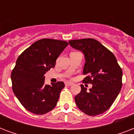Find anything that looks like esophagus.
<instances>
[{
  "label": "esophagus",
  "mask_w": 134,
  "mask_h": 134,
  "mask_svg": "<svg viewBox=\"0 0 134 134\" xmlns=\"http://www.w3.org/2000/svg\"><path fill=\"white\" fill-rule=\"evenodd\" d=\"M71 85H73V83H72V82H69V81L65 82V86H71Z\"/></svg>",
  "instance_id": "1"
}]
</instances>
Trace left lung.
I'll return each instance as SVG.
<instances>
[{
	"label": "left lung",
	"instance_id": "obj_1",
	"mask_svg": "<svg viewBox=\"0 0 134 134\" xmlns=\"http://www.w3.org/2000/svg\"><path fill=\"white\" fill-rule=\"evenodd\" d=\"M71 47L83 53L86 59L84 81L92 85L81 90L74 99L76 106L86 115L95 116L112 106L122 88V71L111 51L92 38L69 41Z\"/></svg>",
	"mask_w": 134,
	"mask_h": 134
}]
</instances>
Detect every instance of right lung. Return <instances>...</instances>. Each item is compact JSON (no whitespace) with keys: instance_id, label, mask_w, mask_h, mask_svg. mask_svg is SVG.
<instances>
[{"instance_id":"add662e5","label":"right lung","mask_w":134,"mask_h":134,"mask_svg":"<svg viewBox=\"0 0 134 134\" xmlns=\"http://www.w3.org/2000/svg\"><path fill=\"white\" fill-rule=\"evenodd\" d=\"M68 42L42 39L26 48L16 60L11 74L12 90L22 106L28 111L43 115L55 107L63 81L44 84V74L53 68L57 58Z\"/></svg>"}]
</instances>
